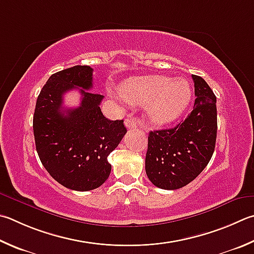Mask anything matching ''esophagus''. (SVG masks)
I'll use <instances>...</instances> for the list:
<instances>
[{
	"label": "esophagus",
	"instance_id": "1",
	"mask_svg": "<svg viewBox=\"0 0 254 254\" xmlns=\"http://www.w3.org/2000/svg\"><path fill=\"white\" fill-rule=\"evenodd\" d=\"M124 123H126V127L127 128H136L137 127V124L133 119H126Z\"/></svg>",
	"mask_w": 254,
	"mask_h": 254
}]
</instances>
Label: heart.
<instances>
[{
  "mask_svg": "<svg viewBox=\"0 0 254 254\" xmlns=\"http://www.w3.org/2000/svg\"><path fill=\"white\" fill-rule=\"evenodd\" d=\"M118 99L132 105H145L149 121L155 126L169 124L181 117L191 102L192 89L184 79L165 75L128 77L120 85Z\"/></svg>",
  "mask_w": 254,
  "mask_h": 254,
  "instance_id": "b5f03b06",
  "label": "heart"
}]
</instances>
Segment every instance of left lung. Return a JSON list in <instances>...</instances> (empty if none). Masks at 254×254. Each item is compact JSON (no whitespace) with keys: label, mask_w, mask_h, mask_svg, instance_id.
Returning a JSON list of instances; mask_svg holds the SVG:
<instances>
[{"label":"left lung","mask_w":254,"mask_h":254,"mask_svg":"<svg viewBox=\"0 0 254 254\" xmlns=\"http://www.w3.org/2000/svg\"><path fill=\"white\" fill-rule=\"evenodd\" d=\"M194 82V107L173 128L151 131L147 137L145 172L155 187L177 190L192 182L210 162L214 152L216 98L201 76Z\"/></svg>","instance_id":"8db88e82"}]
</instances>
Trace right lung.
Segmentation results:
<instances>
[{"label":"right lung","mask_w":254,"mask_h":254,"mask_svg":"<svg viewBox=\"0 0 254 254\" xmlns=\"http://www.w3.org/2000/svg\"><path fill=\"white\" fill-rule=\"evenodd\" d=\"M93 68L75 65L54 73L41 90L33 117L36 151L55 181L75 191H90L107 181L108 156L127 133L123 120L101 111L103 95L93 93ZM80 87L79 89L78 87ZM78 88L81 105L64 109L63 95Z\"/></svg>","instance_id":"1"}]
</instances>
